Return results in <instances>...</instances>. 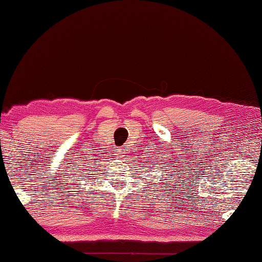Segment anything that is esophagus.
<instances>
[{"label": "esophagus", "mask_w": 262, "mask_h": 262, "mask_svg": "<svg viewBox=\"0 0 262 262\" xmlns=\"http://www.w3.org/2000/svg\"><path fill=\"white\" fill-rule=\"evenodd\" d=\"M117 151H118V156L119 157H123L124 154H126V150H125L124 147H119V149L117 150Z\"/></svg>", "instance_id": "34e87169"}]
</instances>
